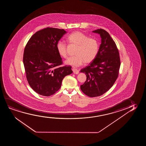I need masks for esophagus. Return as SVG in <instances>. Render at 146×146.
<instances>
[{
  "mask_svg": "<svg viewBox=\"0 0 146 146\" xmlns=\"http://www.w3.org/2000/svg\"><path fill=\"white\" fill-rule=\"evenodd\" d=\"M72 70H73V72L74 74H78V73H79V72L77 69H75V68H73V69H72Z\"/></svg>",
  "mask_w": 146,
  "mask_h": 146,
  "instance_id": "obj_1",
  "label": "esophagus"
}]
</instances>
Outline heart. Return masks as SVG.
Here are the masks:
<instances>
[{"mask_svg": "<svg viewBox=\"0 0 146 146\" xmlns=\"http://www.w3.org/2000/svg\"><path fill=\"white\" fill-rule=\"evenodd\" d=\"M71 44L77 46L75 56L68 58L65 61L67 65L78 67L84 63H89L96 58L99 50V43L96 38L90 37L80 31H74L67 38ZM56 49L61 57H67V46L65 43L59 41L56 44Z\"/></svg>", "mask_w": 146, "mask_h": 146, "instance_id": "1", "label": "heart"}]
</instances>
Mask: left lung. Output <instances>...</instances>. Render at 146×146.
<instances>
[{
    "label": "left lung",
    "mask_w": 146,
    "mask_h": 146,
    "mask_svg": "<svg viewBox=\"0 0 146 146\" xmlns=\"http://www.w3.org/2000/svg\"><path fill=\"white\" fill-rule=\"evenodd\" d=\"M93 32L101 37L99 52L93 62L80 71L87 77L80 86L81 90L90 97L101 96L112 87L118 78L121 65L118 48L109 33L103 29Z\"/></svg>",
    "instance_id": "obj_1"
}]
</instances>
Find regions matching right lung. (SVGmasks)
I'll list each match as a JSON object with an SVG mask.
<instances>
[{
  "label": "right lung",
  "instance_id": "obj_1",
  "mask_svg": "<svg viewBox=\"0 0 146 146\" xmlns=\"http://www.w3.org/2000/svg\"><path fill=\"white\" fill-rule=\"evenodd\" d=\"M66 31L47 27L33 34L24 50L23 61L27 80L34 91L44 96L55 93L63 78L73 71L70 66L60 67L62 58L56 44Z\"/></svg>",
  "mask_w": 146,
  "mask_h": 146
}]
</instances>
